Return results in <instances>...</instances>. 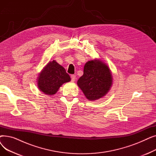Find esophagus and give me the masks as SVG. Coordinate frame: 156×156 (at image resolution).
Segmentation results:
<instances>
[{
    "mask_svg": "<svg viewBox=\"0 0 156 156\" xmlns=\"http://www.w3.org/2000/svg\"><path fill=\"white\" fill-rule=\"evenodd\" d=\"M71 81H72V82H74V81H75L76 76H75V75H71Z\"/></svg>",
    "mask_w": 156,
    "mask_h": 156,
    "instance_id": "esophagus-1",
    "label": "esophagus"
}]
</instances>
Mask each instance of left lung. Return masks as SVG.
<instances>
[{"label":"left lung","instance_id":"left-lung-1","mask_svg":"<svg viewBox=\"0 0 156 156\" xmlns=\"http://www.w3.org/2000/svg\"><path fill=\"white\" fill-rule=\"evenodd\" d=\"M112 80V73L107 64L95 59L86 62L83 75L78 79L77 85L88 100L95 101L109 92Z\"/></svg>","mask_w":156,"mask_h":156}]
</instances>
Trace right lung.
<instances>
[{
	"instance_id": "1",
	"label": "right lung",
	"mask_w": 156,
	"mask_h": 156,
	"mask_svg": "<svg viewBox=\"0 0 156 156\" xmlns=\"http://www.w3.org/2000/svg\"><path fill=\"white\" fill-rule=\"evenodd\" d=\"M71 78L65 69L55 60L50 61L39 73L37 87L47 95H53L65 83L69 82Z\"/></svg>"
}]
</instances>
